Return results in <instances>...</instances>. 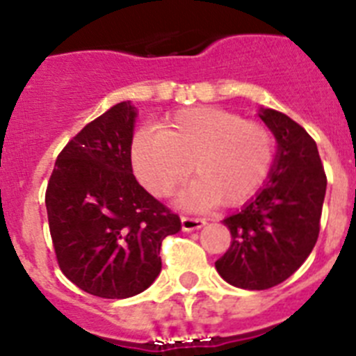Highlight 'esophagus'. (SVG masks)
<instances>
[{"label": "esophagus", "instance_id": "1", "mask_svg": "<svg viewBox=\"0 0 356 356\" xmlns=\"http://www.w3.org/2000/svg\"><path fill=\"white\" fill-rule=\"evenodd\" d=\"M203 226H205V219L181 216V229H184V232H194V229H200L203 228Z\"/></svg>", "mask_w": 356, "mask_h": 356}]
</instances>
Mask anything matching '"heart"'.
Wrapping results in <instances>:
<instances>
[{
	"mask_svg": "<svg viewBox=\"0 0 356 356\" xmlns=\"http://www.w3.org/2000/svg\"><path fill=\"white\" fill-rule=\"evenodd\" d=\"M131 159L151 194L165 197L194 171L200 176L181 194L185 209L241 205L267 180L275 139L264 124L216 106L176 112L162 131L135 137Z\"/></svg>",
	"mask_w": 356,
	"mask_h": 356,
	"instance_id": "1",
	"label": "heart"
}]
</instances>
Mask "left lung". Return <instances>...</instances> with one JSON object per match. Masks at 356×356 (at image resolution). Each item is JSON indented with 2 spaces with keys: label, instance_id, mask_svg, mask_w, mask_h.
<instances>
[{
  "label": "left lung",
  "instance_id": "obj_1",
  "mask_svg": "<svg viewBox=\"0 0 356 356\" xmlns=\"http://www.w3.org/2000/svg\"><path fill=\"white\" fill-rule=\"evenodd\" d=\"M259 115L275 134L278 153L266 187L222 221L232 244L216 262L225 282L246 291L275 287L300 269L319 237L326 194L316 140L278 110Z\"/></svg>",
  "mask_w": 356,
  "mask_h": 356
}]
</instances>
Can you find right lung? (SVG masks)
Instances as JSON below:
<instances>
[{"mask_svg": "<svg viewBox=\"0 0 356 356\" xmlns=\"http://www.w3.org/2000/svg\"><path fill=\"white\" fill-rule=\"evenodd\" d=\"M135 106L122 102L90 121L56 156L46 188L58 267L105 300L146 291L162 269V241L181 228L180 217L135 180Z\"/></svg>", "mask_w": 356, "mask_h": 356, "instance_id": "right-lung-1", "label": "right lung"}]
</instances>
